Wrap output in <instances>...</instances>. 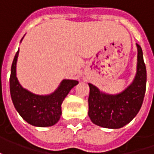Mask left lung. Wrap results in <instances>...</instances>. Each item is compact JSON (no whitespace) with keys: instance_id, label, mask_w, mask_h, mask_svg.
<instances>
[{"instance_id":"8db88e82","label":"left lung","mask_w":154,"mask_h":154,"mask_svg":"<svg viewBox=\"0 0 154 154\" xmlns=\"http://www.w3.org/2000/svg\"><path fill=\"white\" fill-rule=\"evenodd\" d=\"M137 72L133 83L116 95L101 92L92 84L88 98V116L91 121L100 127L120 128L138 114L142 105L146 86V70L142 50L138 44Z\"/></svg>"}]
</instances>
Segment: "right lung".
I'll use <instances>...</instances> for the list:
<instances>
[{"label":"right lung","instance_id":"add662e5","mask_svg":"<svg viewBox=\"0 0 154 154\" xmlns=\"http://www.w3.org/2000/svg\"><path fill=\"white\" fill-rule=\"evenodd\" d=\"M19 51L12 63L10 75V93L16 110L26 121L37 127H50L59 121L62 115V101L70 90L79 82L63 80L56 92L51 95L40 96L24 89L16 77V63Z\"/></svg>","mask_w":154,"mask_h":154}]
</instances>
